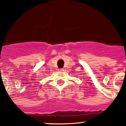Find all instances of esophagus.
Instances as JSON below:
<instances>
[{"instance_id": "esophagus-1", "label": "esophagus", "mask_w": 126, "mask_h": 126, "mask_svg": "<svg viewBox=\"0 0 126 126\" xmlns=\"http://www.w3.org/2000/svg\"><path fill=\"white\" fill-rule=\"evenodd\" d=\"M63 70H64V69H62H62H59V71H63Z\"/></svg>"}]
</instances>
